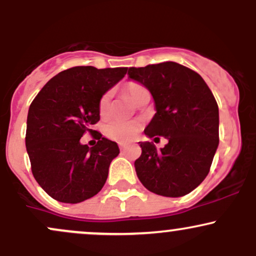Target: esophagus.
I'll list each match as a JSON object with an SVG mask.
<instances>
[{
  "label": "esophagus",
  "mask_w": 256,
  "mask_h": 256,
  "mask_svg": "<svg viewBox=\"0 0 256 256\" xmlns=\"http://www.w3.org/2000/svg\"><path fill=\"white\" fill-rule=\"evenodd\" d=\"M119 148H120V150H125V149H126V144H124V143H120Z\"/></svg>",
  "instance_id": "esophagus-1"
}]
</instances>
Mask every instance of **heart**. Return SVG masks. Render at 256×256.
Here are the masks:
<instances>
[{"label":"heart","instance_id":"obj_1","mask_svg":"<svg viewBox=\"0 0 256 256\" xmlns=\"http://www.w3.org/2000/svg\"><path fill=\"white\" fill-rule=\"evenodd\" d=\"M126 95L130 98V100L134 104H138L143 96L149 94V91L144 85L137 82H130L125 85ZM112 112V91H106L104 95L101 96L98 101V113L100 116H108ZM142 122L140 120H120L116 119L106 124L104 131V134L110 140H116L118 143H128L136 137V134L142 128Z\"/></svg>","mask_w":256,"mask_h":256}]
</instances>
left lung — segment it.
<instances>
[{
    "instance_id": "left-lung-1",
    "label": "left lung",
    "mask_w": 256,
    "mask_h": 256,
    "mask_svg": "<svg viewBox=\"0 0 256 256\" xmlns=\"http://www.w3.org/2000/svg\"><path fill=\"white\" fill-rule=\"evenodd\" d=\"M128 74L155 101L156 113L144 134L168 140L160 150L152 142H140L138 179L166 198L192 192L207 177L219 144V110L212 91L198 73L172 61L130 67Z\"/></svg>"
}]
</instances>
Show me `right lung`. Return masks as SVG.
Returning <instances> with one entry per match:
<instances>
[{"label": "right lung", "instance_id": "1", "mask_svg": "<svg viewBox=\"0 0 256 256\" xmlns=\"http://www.w3.org/2000/svg\"><path fill=\"white\" fill-rule=\"evenodd\" d=\"M128 67L76 66L52 77L28 108L26 150L37 183L52 198L79 204L104 188L118 144L91 128L100 120L101 96L125 77ZM98 140L89 148L80 138Z\"/></svg>", "mask_w": 256, "mask_h": 256}]
</instances>
